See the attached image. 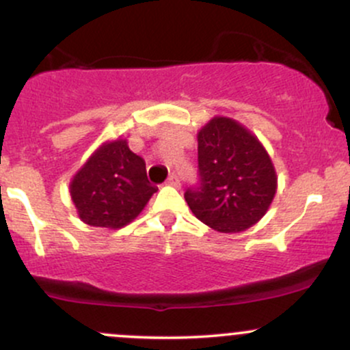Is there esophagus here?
<instances>
[{
  "label": "esophagus",
  "mask_w": 350,
  "mask_h": 350,
  "mask_svg": "<svg viewBox=\"0 0 350 350\" xmlns=\"http://www.w3.org/2000/svg\"><path fill=\"white\" fill-rule=\"evenodd\" d=\"M166 184H167V186H172V187H179V186H180V183H179L178 176H174V174H171L170 178H167Z\"/></svg>",
  "instance_id": "obj_1"
}]
</instances>
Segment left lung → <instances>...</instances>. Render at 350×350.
I'll use <instances>...</instances> for the list:
<instances>
[{
    "instance_id": "1",
    "label": "left lung",
    "mask_w": 350,
    "mask_h": 350,
    "mask_svg": "<svg viewBox=\"0 0 350 350\" xmlns=\"http://www.w3.org/2000/svg\"><path fill=\"white\" fill-rule=\"evenodd\" d=\"M200 187L184 194L200 222L220 234L258 224L278 187L275 164L255 135L228 116H214L198 131Z\"/></svg>"
}]
</instances>
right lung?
Masks as SVG:
<instances>
[{
  "mask_svg": "<svg viewBox=\"0 0 350 350\" xmlns=\"http://www.w3.org/2000/svg\"><path fill=\"white\" fill-rule=\"evenodd\" d=\"M156 191L148 184L143 158L130 150L126 138L103 142L69 184L79 219L107 230L133 222Z\"/></svg>",
  "mask_w": 350,
  "mask_h": 350,
  "instance_id": "right-lung-1",
  "label": "right lung"
}]
</instances>
